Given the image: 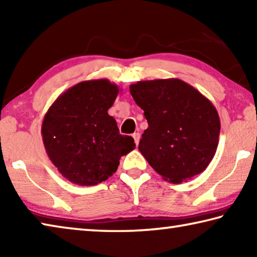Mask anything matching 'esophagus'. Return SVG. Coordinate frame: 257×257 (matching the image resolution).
<instances>
[{"label":"esophagus","instance_id":"34e87169","mask_svg":"<svg viewBox=\"0 0 257 257\" xmlns=\"http://www.w3.org/2000/svg\"><path fill=\"white\" fill-rule=\"evenodd\" d=\"M133 137H134L135 143H136V145L138 146L139 141H141V134H139V133H135V134H133Z\"/></svg>","mask_w":257,"mask_h":257}]
</instances>
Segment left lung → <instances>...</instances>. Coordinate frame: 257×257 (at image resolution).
<instances>
[{"label": "left lung", "mask_w": 257, "mask_h": 257, "mask_svg": "<svg viewBox=\"0 0 257 257\" xmlns=\"http://www.w3.org/2000/svg\"><path fill=\"white\" fill-rule=\"evenodd\" d=\"M129 88L149 122L138 150L151 167L172 184L205 170L221 129L210 99L178 78L137 81Z\"/></svg>", "instance_id": "8db88e82"}]
</instances>
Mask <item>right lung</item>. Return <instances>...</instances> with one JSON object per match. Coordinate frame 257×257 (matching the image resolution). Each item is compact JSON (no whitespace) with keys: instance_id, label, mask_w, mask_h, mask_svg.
I'll return each mask as SVG.
<instances>
[{"instance_id":"1","label":"right lung","mask_w":257,"mask_h":257,"mask_svg":"<svg viewBox=\"0 0 257 257\" xmlns=\"http://www.w3.org/2000/svg\"><path fill=\"white\" fill-rule=\"evenodd\" d=\"M120 92L107 79L78 82L62 93L47 110L42 123L49 159L72 184L95 186L119 167L132 152L134 138L120 135L108 108Z\"/></svg>"}]
</instances>
